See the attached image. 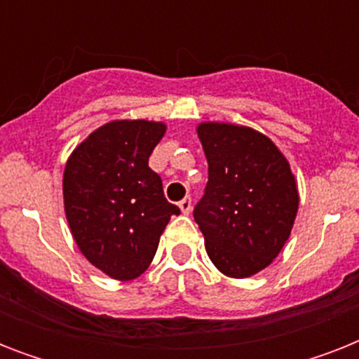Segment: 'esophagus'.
I'll return each instance as SVG.
<instances>
[{"label": "esophagus", "mask_w": 359, "mask_h": 359, "mask_svg": "<svg viewBox=\"0 0 359 359\" xmlns=\"http://www.w3.org/2000/svg\"><path fill=\"white\" fill-rule=\"evenodd\" d=\"M179 207L182 210V214H190L191 212V197H184L182 201H179Z\"/></svg>", "instance_id": "1"}]
</instances>
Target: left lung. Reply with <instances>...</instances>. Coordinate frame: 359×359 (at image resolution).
Segmentation results:
<instances>
[{"label": "left lung", "instance_id": "1", "mask_svg": "<svg viewBox=\"0 0 359 359\" xmlns=\"http://www.w3.org/2000/svg\"><path fill=\"white\" fill-rule=\"evenodd\" d=\"M208 162L205 194L194 208L214 266L250 278L278 257L298 212L289 162L266 135L245 126L203 123Z\"/></svg>", "mask_w": 359, "mask_h": 359}]
</instances>
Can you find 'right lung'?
<instances>
[{"label":"right lung","instance_id":"add662e5","mask_svg":"<svg viewBox=\"0 0 359 359\" xmlns=\"http://www.w3.org/2000/svg\"><path fill=\"white\" fill-rule=\"evenodd\" d=\"M165 126L114 121L95 130L67 162L65 212L87 261L114 279H134L156 253L160 235L180 208L163 196L149 156Z\"/></svg>","mask_w":359,"mask_h":359}]
</instances>
